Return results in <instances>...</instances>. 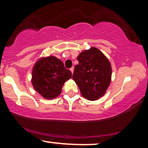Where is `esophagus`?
Masks as SVG:
<instances>
[{
    "instance_id": "34e87169",
    "label": "esophagus",
    "mask_w": 148,
    "mask_h": 148,
    "mask_svg": "<svg viewBox=\"0 0 148 148\" xmlns=\"http://www.w3.org/2000/svg\"><path fill=\"white\" fill-rule=\"evenodd\" d=\"M70 71L72 72V73H73V72H74V67H72V68H70Z\"/></svg>"
}]
</instances>
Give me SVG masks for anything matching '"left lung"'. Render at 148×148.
<instances>
[{"mask_svg": "<svg viewBox=\"0 0 148 148\" xmlns=\"http://www.w3.org/2000/svg\"><path fill=\"white\" fill-rule=\"evenodd\" d=\"M72 79L84 98L98 99L106 92L111 80V66L107 58L98 49L92 47L77 57Z\"/></svg>", "mask_w": 148, "mask_h": 148, "instance_id": "8db88e82", "label": "left lung"}]
</instances>
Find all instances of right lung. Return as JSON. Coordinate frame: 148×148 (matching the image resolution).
I'll return each mask as SVG.
<instances>
[{
    "mask_svg": "<svg viewBox=\"0 0 148 148\" xmlns=\"http://www.w3.org/2000/svg\"><path fill=\"white\" fill-rule=\"evenodd\" d=\"M72 77L63 62L55 56L42 58L34 65L32 84L35 90L45 99H53L61 93L64 83Z\"/></svg>",
    "mask_w": 148,
    "mask_h": 148,
    "instance_id": "add662e5",
    "label": "right lung"
}]
</instances>
